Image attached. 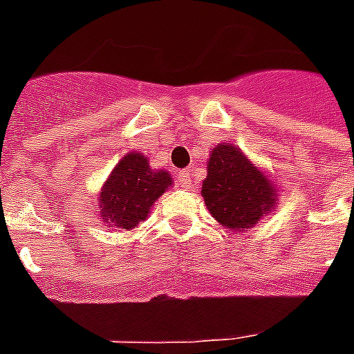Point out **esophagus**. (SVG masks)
<instances>
[{
    "instance_id": "obj_1",
    "label": "esophagus",
    "mask_w": 354,
    "mask_h": 354,
    "mask_svg": "<svg viewBox=\"0 0 354 354\" xmlns=\"http://www.w3.org/2000/svg\"><path fill=\"white\" fill-rule=\"evenodd\" d=\"M192 172H187V170H180V174H178V185L180 187H184V189H189L192 187Z\"/></svg>"
}]
</instances>
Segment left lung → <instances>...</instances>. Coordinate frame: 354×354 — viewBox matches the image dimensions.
<instances>
[{
	"mask_svg": "<svg viewBox=\"0 0 354 354\" xmlns=\"http://www.w3.org/2000/svg\"><path fill=\"white\" fill-rule=\"evenodd\" d=\"M201 195L208 212L225 230L248 231L273 212L279 187L241 147L223 142L210 151Z\"/></svg>",
	"mask_w": 354,
	"mask_h": 354,
	"instance_id": "left-lung-1",
	"label": "left lung"
}]
</instances>
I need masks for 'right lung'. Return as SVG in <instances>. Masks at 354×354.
<instances>
[{
    "mask_svg": "<svg viewBox=\"0 0 354 354\" xmlns=\"http://www.w3.org/2000/svg\"><path fill=\"white\" fill-rule=\"evenodd\" d=\"M169 187V170L151 169L146 155L129 151L102 184L96 208L108 227L131 231L146 220L155 201Z\"/></svg>",
    "mask_w": 354,
    "mask_h": 354,
    "instance_id": "right-lung-1",
    "label": "right lung"
}]
</instances>
